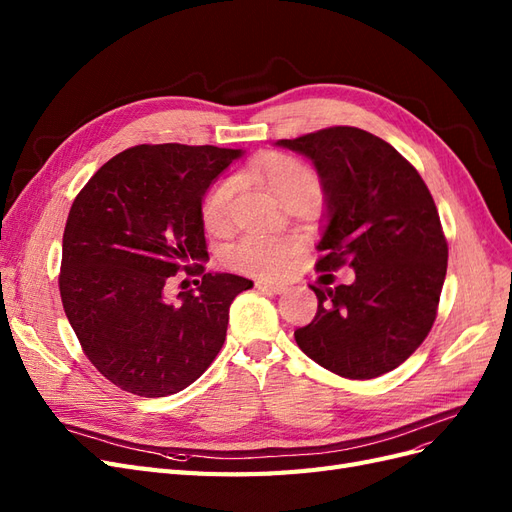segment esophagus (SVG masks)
<instances>
[{"label": "esophagus", "mask_w": 512, "mask_h": 512, "mask_svg": "<svg viewBox=\"0 0 512 512\" xmlns=\"http://www.w3.org/2000/svg\"><path fill=\"white\" fill-rule=\"evenodd\" d=\"M256 288L273 292V294H282L286 290L284 284H275V282H256Z\"/></svg>", "instance_id": "1"}]
</instances>
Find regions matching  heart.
I'll use <instances>...</instances> for the list:
<instances>
[{"mask_svg":"<svg viewBox=\"0 0 512 512\" xmlns=\"http://www.w3.org/2000/svg\"><path fill=\"white\" fill-rule=\"evenodd\" d=\"M245 179L267 190L284 207L309 205L318 194V177L303 160L288 153H269L245 173ZM232 205H235V181H215L200 203V220L211 235H224L232 226ZM294 250V241L286 237L247 235L230 247L226 260L232 269L271 277L282 273Z\"/></svg>","mask_w":512,"mask_h":512,"instance_id":"heart-1","label":"heart"}]
</instances>
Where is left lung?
I'll return each mask as SVG.
<instances>
[{
  "instance_id": "8db88e82",
  "label": "left lung",
  "mask_w": 512,
  "mask_h": 512,
  "mask_svg": "<svg viewBox=\"0 0 512 512\" xmlns=\"http://www.w3.org/2000/svg\"><path fill=\"white\" fill-rule=\"evenodd\" d=\"M277 145L318 170L329 224L316 269H354L352 284L312 286L318 312L294 339L337 376L378 378L423 344L438 316L448 243L436 203L418 170L365 130L333 126Z\"/></svg>"
}]
</instances>
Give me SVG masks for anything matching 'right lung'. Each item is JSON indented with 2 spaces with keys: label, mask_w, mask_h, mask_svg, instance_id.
I'll list each match as a JSON object with an SVG mask.
<instances>
[{
  "label": "right lung",
  "mask_w": 512,
  "mask_h": 512,
  "mask_svg": "<svg viewBox=\"0 0 512 512\" xmlns=\"http://www.w3.org/2000/svg\"><path fill=\"white\" fill-rule=\"evenodd\" d=\"M241 153L136 145L76 194L61 245V303L91 365L121 391L179 393L222 350L230 303L252 280L196 262L209 256L200 203ZM179 270L204 280L170 302L165 286Z\"/></svg>",
  "instance_id": "right-lung-1"
}]
</instances>
